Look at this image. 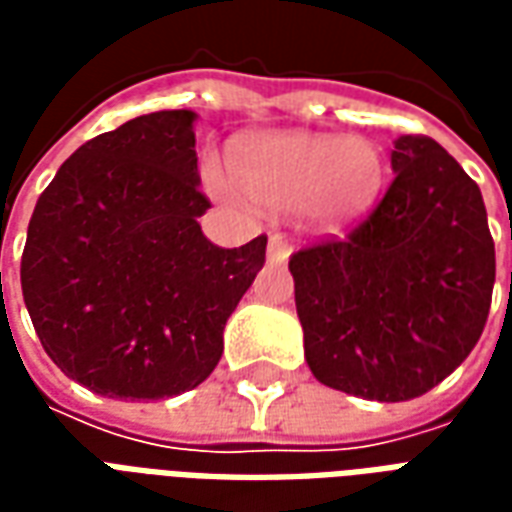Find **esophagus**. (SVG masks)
Instances as JSON below:
<instances>
[{
  "label": "esophagus",
  "mask_w": 512,
  "mask_h": 512,
  "mask_svg": "<svg viewBox=\"0 0 512 512\" xmlns=\"http://www.w3.org/2000/svg\"><path fill=\"white\" fill-rule=\"evenodd\" d=\"M288 257H290L288 241L277 233L271 235V238H268V260H271V263H288Z\"/></svg>",
  "instance_id": "34e87169"
}]
</instances>
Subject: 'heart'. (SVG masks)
<instances>
[{
	"label": "heart",
	"mask_w": 512,
	"mask_h": 512,
	"mask_svg": "<svg viewBox=\"0 0 512 512\" xmlns=\"http://www.w3.org/2000/svg\"><path fill=\"white\" fill-rule=\"evenodd\" d=\"M235 182L208 172V189L222 202L246 197L271 211H296L318 233H340L373 211L386 183L384 150L367 136L279 131L235 150Z\"/></svg>",
	"instance_id": "obj_1"
}]
</instances>
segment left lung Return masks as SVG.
Returning <instances> with one entry per match:
<instances>
[{
  "label": "left lung",
  "mask_w": 512,
  "mask_h": 512,
  "mask_svg": "<svg viewBox=\"0 0 512 512\" xmlns=\"http://www.w3.org/2000/svg\"><path fill=\"white\" fill-rule=\"evenodd\" d=\"M395 180L345 241L290 257L304 356L345 395H425L483 334L496 260L483 194L430 136H397Z\"/></svg>",
  "instance_id": "8db88e82"
}]
</instances>
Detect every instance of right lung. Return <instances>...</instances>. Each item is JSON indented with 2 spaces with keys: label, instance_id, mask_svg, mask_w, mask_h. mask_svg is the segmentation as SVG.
Here are the masks:
<instances>
[{
  "label": "right lung",
  "instance_id": "obj_1",
  "mask_svg": "<svg viewBox=\"0 0 512 512\" xmlns=\"http://www.w3.org/2000/svg\"><path fill=\"white\" fill-rule=\"evenodd\" d=\"M197 115L134 117L73 153L40 194L21 290L51 362L90 392L161 400L219 365L224 323L266 263V235L222 249L197 172Z\"/></svg>",
  "mask_w": 512,
  "mask_h": 512
}]
</instances>
